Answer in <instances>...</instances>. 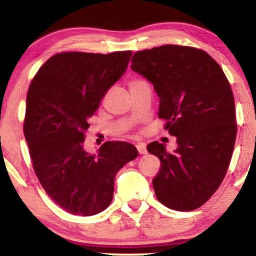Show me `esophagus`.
Masks as SVG:
<instances>
[{
	"mask_svg": "<svg viewBox=\"0 0 256 256\" xmlns=\"http://www.w3.org/2000/svg\"><path fill=\"white\" fill-rule=\"evenodd\" d=\"M136 148H138V151H139L140 154H146V153H147V150H146L145 144H142V142L138 144Z\"/></svg>",
	"mask_w": 256,
	"mask_h": 256,
	"instance_id": "1",
	"label": "esophagus"
}]
</instances>
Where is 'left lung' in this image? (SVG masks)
Here are the masks:
<instances>
[{"label":"left lung","mask_w":256,"mask_h":256,"mask_svg":"<svg viewBox=\"0 0 256 256\" xmlns=\"http://www.w3.org/2000/svg\"><path fill=\"white\" fill-rule=\"evenodd\" d=\"M130 68L152 84L160 99L159 117L177 138L174 153L158 141L147 146L160 160L153 180L156 196L175 211L196 210L223 182L235 146L229 81L208 54L180 45L138 51Z\"/></svg>","instance_id":"8db88e82"}]
</instances>
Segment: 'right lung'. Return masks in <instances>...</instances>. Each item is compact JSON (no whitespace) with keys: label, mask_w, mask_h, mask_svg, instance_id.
I'll return each instance as SVG.
<instances>
[{"label":"right lung","mask_w":256,"mask_h":256,"mask_svg":"<svg viewBox=\"0 0 256 256\" xmlns=\"http://www.w3.org/2000/svg\"><path fill=\"white\" fill-rule=\"evenodd\" d=\"M130 57L132 51L57 54L28 88L24 134L33 169L48 195L72 214L104 211L117 171L139 154L124 141H108L94 154L84 148L88 118L126 73Z\"/></svg>","instance_id":"1"}]
</instances>
